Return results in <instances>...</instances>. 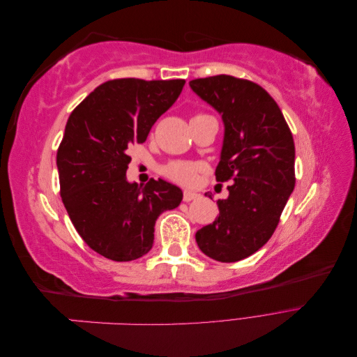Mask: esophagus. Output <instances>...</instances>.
<instances>
[{"label":"esophagus","instance_id":"1","mask_svg":"<svg viewBox=\"0 0 357 357\" xmlns=\"http://www.w3.org/2000/svg\"><path fill=\"white\" fill-rule=\"evenodd\" d=\"M199 195L197 192H193V190H185L183 192V199H185L186 202H189V201H193V199H197Z\"/></svg>","mask_w":357,"mask_h":357}]
</instances>
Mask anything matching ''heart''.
Wrapping results in <instances>:
<instances>
[{
  "label": "heart",
  "mask_w": 357,
  "mask_h": 357,
  "mask_svg": "<svg viewBox=\"0 0 357 357\" xmlns=\"http://www.w3.org/2000/svg\"><path fill=\"white\" fill-rule=\"evenodd\" d=\"M202 116V114H198ZM198 165L190 164V162H172V164L167 165L164 172L174 181L183 183V185H190L195 181Z\"/></svg>",
  "instance_id": "1"
}]
</instances>
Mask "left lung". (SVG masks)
Wrapping results in <instances>:
<instances>
[{
    "mask_svg": "<svg viewBox=\"0 0 357 357\" xmlns=\"http://www.w3.org/2000/svg\"><path fill=\"white\" fill-rule=\"evenodd\" d=\"M189 86L222 116L215 180L234 181L229 197L218 201V218L197 232V244L214 261L236 262L271 238L294 192V137L273 96L250 80L220 74Z\"/></svg>",
    "mask_w": 357,
    "mask_h": 357,
    "instance_id": "8db88e82",
    "label": "left lung"
}]
</instances>
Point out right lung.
I'll list each match as a JSON object with an SVG mask.
<instances>
[{
    "label": "right lung",
    "mask_w": 357,
    "mask_h": 357,
    "mask_svg": "<svg viewBox=\"0 0 357 357\" xmlns=\"http://www.w3.org/2000/svg\"><path fill=\"white\" fill-rule=\"evenodd\" d=\"M185 80L117 79L75 107L58 149L61 197L75 231L92 250L116 262L135 261L153 245L159 215L183 192L165 180L128 181V149L142 144L174 104Z\"/></svg>",
    "instance_id": "obj_1"
}]
</instances>
